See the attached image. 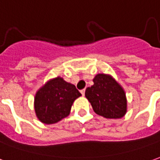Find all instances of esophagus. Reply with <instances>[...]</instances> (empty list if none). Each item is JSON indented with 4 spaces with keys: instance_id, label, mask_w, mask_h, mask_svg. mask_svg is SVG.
Instances as JSON below:
<instances>
[{
    "instance_id": "esophagus-1",
    "label": "esophagus",
    "mask_w": 160,
    "mask_h": 160,
    "mask_svg": "<svg viewBox=\"0 0 160 160\" xmlns=\"http://www.w3.org/2000/svg\"><path fill=\"white\" fill-rule=\"evenodd\" d=\"M81 92V94L82 95V96H84V93H85V89H83V90H82V91H80Z\"/></svg>"
}]
</instances>
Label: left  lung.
<instances>
[{
  "label": "left lung",
  "instance_id": "obj_1",
  "mask_svg": "<svg viewBox=\"0 0 160 160\" xmlns=\"http://www.w3.org/2000/svg\"><path fill=\"white\" fill-rule=\"evenodd\" d=\"M94 84L88 87L85 97L98 115L106 118H120L127 111L125 92L118 82L107 74H98Z\"/></svg>",
  "mask_w": 160,
  "mask_h": 160
}]
</instances>
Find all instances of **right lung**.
<instances>
[{
  "instance_id": "right-lung-1",
  "label": "right lung",
  "mask_w": 160,
  "mask_h": 160,
  "mask_svg": "<svg viewBox=\"0 0 160 160\" xmlns=\"http://www.w3.org/2000/svg\"><path fill=\"white\" fill-rule=\"evenodd\" d=\"M82 96L76 86L60 77L53 78L36 92L35 112L42 123L55 124L66 118L76 99Z\"/></svg>"
}]
</instances>
